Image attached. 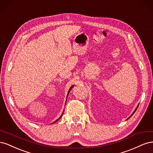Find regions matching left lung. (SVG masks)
Instances as JSON below:
<instances>
[{"label": "left lung", "mask_w": 153, "mask_h": 153, "mask_svg": "<svg viewBox=\"0 0 153 153\" xmlns=\"http://www.w3.org/2000/svg\"><path fill=\"white\" fill-rule=\"evenodd\" d=\"M138 106H137V108H136V109H135V111H134V112H133V114H131V116H129V118H128V119H129V118H130V117H131V116H132V115H133V114H134V113H135V112H136V110H137V108H138Z\"/></svg>", "instance_id": "1"}]
</instances>
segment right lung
Listing matches in <instances>:
<instances>
[{
  "label": "right lung",
  "mask_w": 153,
  "mask_h": 153,
  "mask_svg": "<svg viewBox=\"0 0 153 153\" xmlns=\"http://www.w3.org/2000/svg\"><path fill=\"white\" fill-rule=\"evenodd\" d=\"M73 87V85H72V86H71V88H70V89H69V91H68V94H69V91H71V88H72V87ZM67 97H68V96H67ZM63 113H64V112H63ZM63 113H62V115H61V117H59V119H57V120H56V121H55V122H54V123H56V122H57V121H59V119H61V117H62V114H63Z\"/></svg>",
  "instance_id": "obj_1"
}]
</instances>
